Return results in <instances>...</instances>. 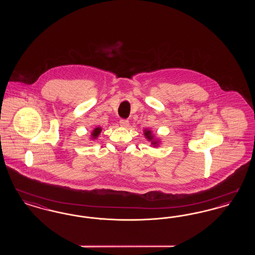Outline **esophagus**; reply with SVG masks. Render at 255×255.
Masks as SVG:
<instances>
[{"instance_id": "34e87169", "label": "esophagus", "mask_w": 255, "mask_h": 255, "mask_svg": "<svg viewBox=\"0 0 255 255\" xmlns=\"http://www.w3.org/2000/svg\"><path fill=\"white\" fill-rule=\"evenodd\" d=\"M120 123H121L122 127H124V128H127L129 126V122L126 121V120H121Z\"/></svg>"}]
</instances>
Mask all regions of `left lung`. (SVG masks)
I'll list each match as a JSON object with an SVG mask.
<instances>
[{"label":"left lung","instance_id":"obj_1","mask_svg":"<svg viewBox=\"0 0 255 255\" xmlns=\"http://www.w3.org/2000/svg\"><path fill=\"white\" fill-rule=\"evenodd\" d=\"M143 134H144L146 139H147L149 142H151V145L153 146V147H158V146L159 145L160 139L156 136V134L153 133L152 130H150V129H144V130H143Z\"/></svg>","mask_w":255,"mask_h":255}]
</instances>
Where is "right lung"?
Returning a JSON list of instances; mask_svg holds the SVG:
<instances>
[{
  "mask_svg": "<svg viewBox=\"0 0 255 255\" xmlns=\"http://www.w3.org/2000/svg\"><path fill=\"white\" fill-rule=\"evenodd\" d=\"M101 131H102V128H101V127H99V126L96 127V128L92 131L91 137H90V138H92L93 140H94V139H97V137H98V135L101 133Z\"/></svg>",
  "mask_w": 255,
  "mask_h": 255,
  "instance_id": "1",
  "label": "right lung"
}]
</instances>
